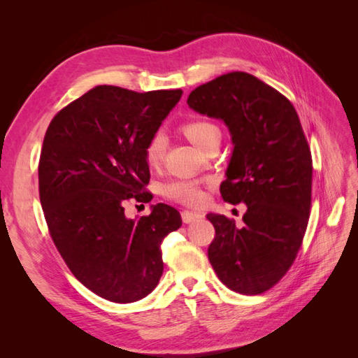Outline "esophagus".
I'll return each instance as SVG.
<instances>
[{"instance_id":"34e87169","label":"esophagus","mask_w":358,"mask_h":358,"mask_svg":"<svg viewBox=\"0 0 358 358\" xmlns=\"http://www.w3.org/2000/svg\"><path fill=\"white\" fill-rule=\"evenodd\" d=\"M201 218V215L199 212H192V210H183L182 212V221L185 224H191L194 221H197Z\"/></svg>"}]
</instances>
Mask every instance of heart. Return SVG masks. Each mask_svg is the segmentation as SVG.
Wrapping results in <instances>:
<instances>
[{"mask_svg":"<svg viewBox=\"0 0 358 358\" xmlns=\"http://www.w3.org/2000/svg\"><path fill=\"white\" fill-rule=\"evenodd\" d=\"M187 137L197 148H203L213 136H218L220 128L206 121H194L183 127ZM169 138L164 131H157L152 137L148 140L145 146V158L150 167H157L166 155ZM164 196L170 200L179 203L196 204L201 200V191L196 182L191 180H171L162 189Z\"/></svg>","mask_w":358,"mask_h":358,"instance_id":"b5f03b06","label":"heart"}]
</instances>
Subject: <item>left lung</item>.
Here are the masks:
<instances>
[{"instance_id": "1", "label": "left lung", "mask_w": 358, "mask_h": 358, "mask_svg": "<svg viewBox=\"0 0 358 358\" xmlns=\"http://www.w3.org/2000/svg\"><path fill=\"white\" fill-rule=\"evenodd\" d=\"M187 103L229 128L233 152L221 194L246 204L242 227L208 215L215 227L209 262L230 289L262 294L288 272L308 227L312 157L300 119L282 94L243 71L199 86Z\"/></svg>"}]
</instances>
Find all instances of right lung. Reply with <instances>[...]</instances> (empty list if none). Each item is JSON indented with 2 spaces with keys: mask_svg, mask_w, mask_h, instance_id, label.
<instances>
[{
  "mask_svg": "<svg viewBox=\"0 0 358 358\" xmlns=\"http://www.w3.org/2000/svg\"><path fill=\"white\" fill-rule=\"evenodd\" d=\"M180 96L99 85L64 107L43 140L38 188L53 243L78 280L106 300L133 303L152 292L164 268L161 242L182 225L164 203L140 218L124 210L128 199L146 197L145 146Z\"/></svg>",
  "mask_w": 358,
  "mask_h": 358,
  "instance_id": "obj_1",
  "label": "right lung"
}]
</instances>
